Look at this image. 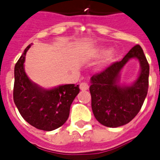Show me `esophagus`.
<instances>
[{
  "label": "esophagus",
  "mask_w": 160,
  "mask_h": 160,
  "mask_svg": "<svg viewBox=\"0 0 160 160\" xmlns=\"http://www.w3.org/2000/svg\"><path fill=\"white\" fill-rule=\"evenodd\" d=\"M80 88L81 91H86L89 88V85L87 82H81L80 84Z\"/></svg>",
  "instance_id": "34e87169"
}]
</instances>
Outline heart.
I'll use <instances>...</instances> for the list:
<instances>
[{"mask_svg": "<svg viewBox=\"0 0 160 160\" xmlns=\"http://www.w3.org/2000/svg\"><path fill=\"white\" fill-rule=\"evenodd\" d=\"M107 53V55H106V60L107 61H110V60L112 59V57H113V53L112 52H109L108 53L107 49H102L100 50V54H106Z\"/></svg>", "mask_w": 160, "mask_h": 160, "instance_id": "b5f03b06", "label": "heart"}]
</instances>
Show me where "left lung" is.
Wrapping results in <instances>:
<instances>
[{
    "label": "left lung",
    "mask_w": 160,
    "mask_h": 160,
    "mask_svg": "<svg viewBox=\"0 0 160 160\" xmlns=\"http://www.w3.org/2000/svg\"><path fill=\"white\" fill-rule=\"evenodd\" d=\"M139 61L141 71L130 85L120 84V73L130 59ZM149 64L140 45H135L123 59L111 64L91 78L92 109L102 125L118 128L128 123L141 110L148 90Z\"/></svg>",
    "instance_id": "8db88e82"
}]
</instances>
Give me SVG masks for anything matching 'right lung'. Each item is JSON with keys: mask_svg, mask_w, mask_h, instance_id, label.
I'll return each instance as SVG.
<instances>
[{"mask_svg": "<svg viewBox=\"0 0 160 160\" xmlns=\"http://www.w3.org/2000/svg\"><path fill=\"white\" fill-rule=\"evenodd\" d=\"M27 46L14 67L13 101L22 118L36 128L51 131L66 122L70 106L80 92L78 85H62L45 89L26 75L24 63Z\"/></svg>", "mask_w": 160, "mask_h": 160, "instance_id": "add662e5", "label": "right lung"}]
</instances>
